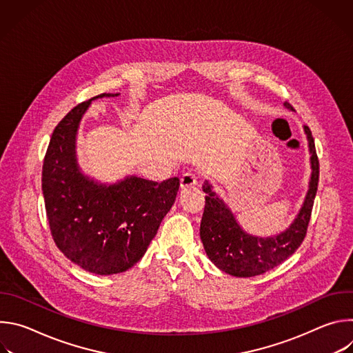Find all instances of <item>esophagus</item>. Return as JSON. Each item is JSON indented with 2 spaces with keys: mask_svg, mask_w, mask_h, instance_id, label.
<instances>
[{
  "mask_svg": "<svg viewBox=\"0 0 353 353\" xmlns=\"http://www.w3.org/2000/svg\"><path fill=\"white\" fill-rule=\"evenodd\" d=\"M196 185V179L194 174H184L181 179H180V188L181 191H187L190 188H194Z\"/></svg>",
  "mask_w": 353,
  "mask_h": 353,
  "instance_id": "obj_1",
  "label": "esophagus"
}]
</instances>
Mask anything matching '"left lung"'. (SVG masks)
<instances>
[{
    "label": "left lung",
    "mask_w": 353,
    "mask_h": 353,
    "mask_svg": "<svg viewBox=\"0 0 353 353\" xmlns=\"http://www.w3.org/2000/svg\"><path fill=\"white\" fill-rule=\"evenodd\" d=\"M283 106L293 110L289 103H283ZM303 130L307 135L309 152L312 155V176L303 205L286 230L268 237L247 233L225 201L214 191L212 184L205 180L203 185V191L207 194L205 208L201 219L199 236L208 259L221 271L239 278L261 275L289 259L303 241L310 222L320 173L312 131L307 125Z\"/></svg>",
    "instance_id": "left-lung-1"
}]
</instances>
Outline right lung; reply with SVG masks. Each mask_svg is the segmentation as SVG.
Listing matches in <instances>:
<instances>
[{
	"label": "right lung",
	"instance_id": "add662e5",
	"mask_svg": "<svg viewBox=\"0 0 353 353\" xmlns=\"http://www.w3.org/2000/svg\"><path fill=\"white\" fill-rule=\"evenodd\" d=\"M102 93L74 108L54 128L43 162L47 219L61 253L82 270L113 275L135 265L170 211L180 180L162 183L127 176L103 184L85 176L77 161L79 123Z\"/></svg>",
	"mask_w": 353,
	"mask_h": 353
}]
</instances>
